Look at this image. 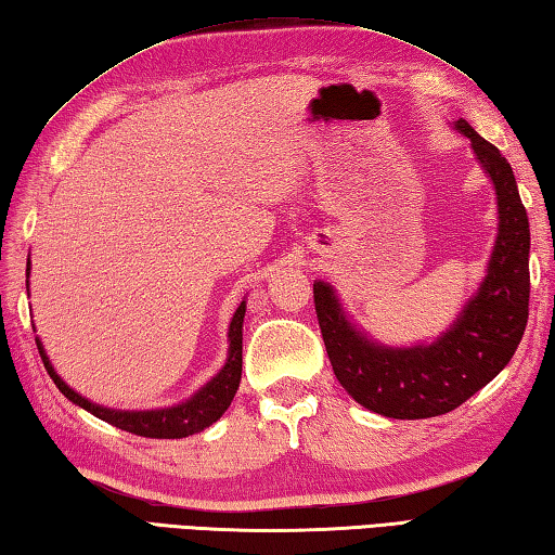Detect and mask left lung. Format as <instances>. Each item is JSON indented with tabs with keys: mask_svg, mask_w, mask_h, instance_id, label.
I'll use <instances>...</instances> for the list:
<instances>
[{
	"mask_svg": "<svg viewBox=\"0 0 555 555\" xmlns=\"http://www.w3.org/2000/svg\"><path fill=\"white\" fill-rule=\"evenodd\" d=\"M498 194V241L479 293L438 341L385 349L358 334L334 291L314 281V312L334 375L358 404L389 418L448 414L503 371L529 318V219L507 158L457 119Z\"/></svg>",
	"mask_w": 555,
	"mask_h": 555,
	"instance_id": "1",
	"label": "left lung"
}]
</instances>
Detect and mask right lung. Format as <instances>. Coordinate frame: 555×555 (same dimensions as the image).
Wrapping results in <instances>:
<instances>
[{
    "label": "right lung",
    "mask_w": 555,
    "mask_h": 555,
    "mask_svg": "<svg viewBox=\"0 0 555 555\" xmlns=\"http://www.w3.org/2000/svg\"><path fill=\"white\" fill-rule=\"evenodd\" d=\"M28 267H30V259H28ZM243 318H245V300L241 302V308L235 310L231 330H228L231 349H228V361L223 365V371L216 375L209 385L202 387L192 399L184 401V404L172 406V409H160V411H113V409L91 404L89 399L76 395L72 387L62 383L60 375L52 371L48 356L42 351L38 339L36 344H38L42 363H46V371L52 377V383L57 385L60 392L69 401H74V404H79L81 409L89 411V414L111 423L115 428L134 433V436L176 440V438L194 436V433L209 428L211 423L219 421L223 416V411L231 406V401L237 392V385H241V373H243Z\"/></svg>",
    "instance_id": "add662e5"
}]
</instances>
